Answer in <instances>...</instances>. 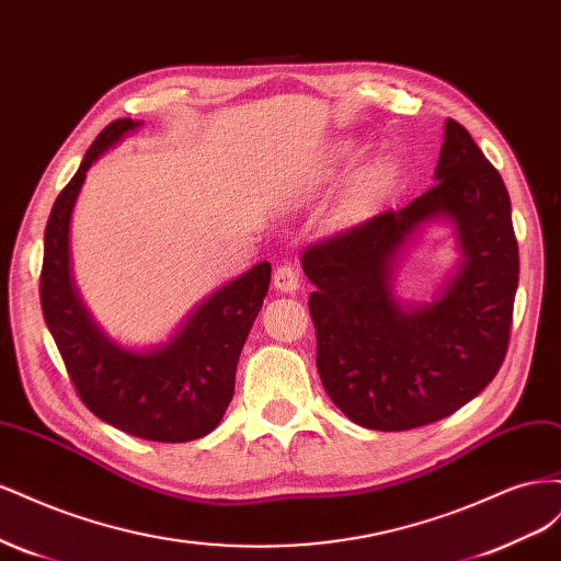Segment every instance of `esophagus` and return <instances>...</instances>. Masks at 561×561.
I'll return each instance as SVG.
<instances>
[{"instance_id": "1", "label": "esophagus", "mask_w": 561, "mask_h": 561, "mask_svg": "<svg viewBox=\"0 0 561 561\" xmlns=\"http://www.w3.org/2000/svg\"><path fill=\"white\" fill-rule=\"evenodd\" d=\"M274 287L280 293H295L299 290V276L290 262H283L274 271Z\"/></svg>"}]
</instances>
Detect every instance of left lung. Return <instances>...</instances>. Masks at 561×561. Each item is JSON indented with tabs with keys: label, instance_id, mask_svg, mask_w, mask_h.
Listing matches in <instances>:
<instances>
[{
	"label": "left lung",
	"instance_id": "obj_1",
	"mask_svg": "<svg viewBox=\"0 0 561 561\" xmlns=\"http://www.w3.org/2000/svg\"><path fill=\"white\" fill-rule=\"evenodd\" d=\"M435 186L400 210L309 245L304 274L316 365L330 400L371 431H410L480 396L507 353L519 280L511 196L470 133L447 118ZM447 216L465 250L433 305L402 308L392 264L411 233Z\"/></svg>",
	"mask_w": 561,
	"mask_h": 561
}]
</instances>
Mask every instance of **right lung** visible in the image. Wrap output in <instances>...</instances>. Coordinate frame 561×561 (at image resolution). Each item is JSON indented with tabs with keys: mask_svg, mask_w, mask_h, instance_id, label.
<instances>
[{
	"mask_svg": "<svg viewBox=\"0 0 561 561\" xmlns=\"http://www.w3.org/2000/svg\"><path fill=\"white\" fill-rule=\"evenodd\" d=\"M138 126L112 122L58 194L44 231L39 299L77 396L98 419L154 443H190L222 421L233 398L236 365L268 293L271 264L219 287L159 348L130 351L98 330L70 278V217L93 161Z\"/></svg>",
	"mask_w": 561,
	"mask_h": 561,
	"instance_id": "add662e5",
	"label": "right lung"
}]
</instances>
